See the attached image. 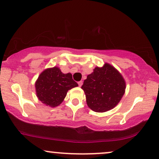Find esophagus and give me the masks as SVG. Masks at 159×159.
Instances as JSON below:
<instances>
[{"instance_id":"1","label":"esophagus","mask_w":159,"mask_h":159,"mask_svg":"<svg viewBox=\"0 0 159 159\" xmlns=\"http://www.w3.org/2000/svg\"><path fill=\"white\" fill-rule=\"evenodd\" d=\"M78 84H79V86L80 87L83 85V81H82V80H80V81L78 82Z\"/></svg>"}]
</instances>
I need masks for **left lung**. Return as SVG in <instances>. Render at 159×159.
<instances>
[{
  "instance_id": "1",
  "label": "left lung",
  "mask_w": 159,
  "mask_h": 159,
  "mask_svg": "<svg viewBox=\"0 0 159 159\" xmlns=\"http://www.w3.org/2000/svg\"><path fill=\"white\" fill-rule=\"evenodd\" d=\"M81 89L84 91L88 107L96 112H105L113 109L123 97L126 83L115 67L104 63L96 67L87 75Z\"/></svg>"
}]
</instances>
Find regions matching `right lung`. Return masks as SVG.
I'll list each match as a JSON object with an SVG mask.
<instances>
[{
    "label": "right lung",
    "mask_w": 159,
    "mask_h": 159,
    "mask_svg": "<svg viewBox=\"0 0 159 159\" xmlns=\"http://www.w3.org/2000/svg\"><path fill=\"white\" fill-rule=\"evenodd\" d=\"M79 86L70 73H62L58 67L47 68L35 82L37 97L47 106L55 107L63 102L68 90Z\"/></svg>",
    "instance_id": "add662e5"
}]
</instances>
